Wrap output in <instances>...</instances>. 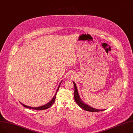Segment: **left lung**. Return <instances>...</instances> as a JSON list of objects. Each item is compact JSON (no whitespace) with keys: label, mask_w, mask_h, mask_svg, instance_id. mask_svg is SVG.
<instances>
[{"label":"left lung","mask_w":133,"mask_h":133,"mask_svg":"<svg viewBox=\"0 0 133 133\" xmlns=\"http://www.w3.org/2000/svg\"><path fill=\"white\" fill-rule=\"evenodd\" d=\"M74 85V88H75V91H74V97H75V100L77 104V105H78L81 108L83 109L84 110L87 111H89V112H100V111H103L105 110H98V109L93 108L91 107L90 106L87 105V104H85L84 101H83L79 95L78 92V90L76 87V85L75 83L73 81Z\"/></svg>","instance_id":"left-lung-1"}]
</instances>
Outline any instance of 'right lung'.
I'll list each match as a JSON object with an SVG mask.
<instances>
[{"mask_svg":"<svg viewBox=\"0 0 133 133\" xmlns=\"http://www.w3.org/2000/svg\"><path fill=\"white\" fill-rule=\"evenodd\" d=\"M63 81V80H62L61 82L59 83V86L58 87L57 89V91H56V92L55 93V95H54V97L52 98V99L49 101V103H48L47 104H46L43 106H39V107H30V106H27V105H25L24 104H23L22 103H21V102H20L23 106H24L25 107H26V108H30V109H33V110H46V109H48L55 102V98H56V94H57V92L60 87V85L62 83V82Z\"/></svg>","mask_w":133,"mask_h":133,"instance_id":"obj_1","label":"right lung"}]
</instances>
